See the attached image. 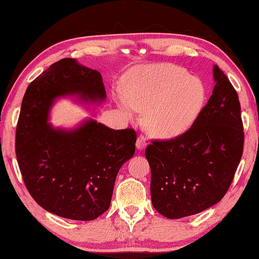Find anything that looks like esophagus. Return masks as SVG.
<instances>
[{"mask_svg":"<svg viewBox=\"0 0 259 259\" xmlns=\"http://www.w3.org/2000/svg\"><path fill=\"white\" fill-rule=\"evenodd\" d=\"M136 147H137V150H144V148L146 147V142H145V138L143 137V136H139L137 138V142H136Z\"/></svg>","mask_w":259,"mask_h":259,"instance_id":"1","label":"esophagus"}]
</instances>
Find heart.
I'll return each instance as SVG.
<instances>
[{"label":"heart","instance_id":"obj_1","mask_svg":"<svg viewBox=\"0 0 259 259\" xmlns=\"http://www.w3.org/2000/svg\"><path fill=\"white\" fill-rule=\"evenodd\" d=\"M207 99V88L198 76L174 64L137 68L126 77L117 104L128 119L146 109L145 121L162 138L183 135L198 120Z\"/></svg>","mask_w":259,"mask_h":259}]
</instances>
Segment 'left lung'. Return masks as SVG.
Instances as JSON below:
<instances>
[{
	"mask_svg": "<svg viewBox=\"0 0 259 259\" xmlns=\"http://www.w3.org/2000/svg\"><path fill=\"white\" fill-rule=\"evenodd\" d=\"M211 97L186 133L153 140L145 151L151 166V198L169 219L199 213L223 199L243 152L238 94L217 65Z\"/></svg>",
	"mask_w": 259,
	"mask_h": 259,
	"instance_id": "left-lung-1",
	"label": "left lung"
}]
</instances>
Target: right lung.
<instances>
[{
  "instance_id": "obj_1",
  "label": "right lung",
  "mask_w": 259,
  "mask_h": 259,
  "mask_svg": "<svg viewBox=\"0 0 259 259\" xmlns=\"http://www.w3.org/2000/svg\"><path fill=\"white\" fill-rule=\"evenodd\" d=\"M84 105L106 99L102 74L64 58L28 85L16 131L24 183L38 205L59 217L93 221L109 208L117 172L135 154V130L85 119L71 129L49 123L59 98Z\"/></svg>"
}]
</instances>
